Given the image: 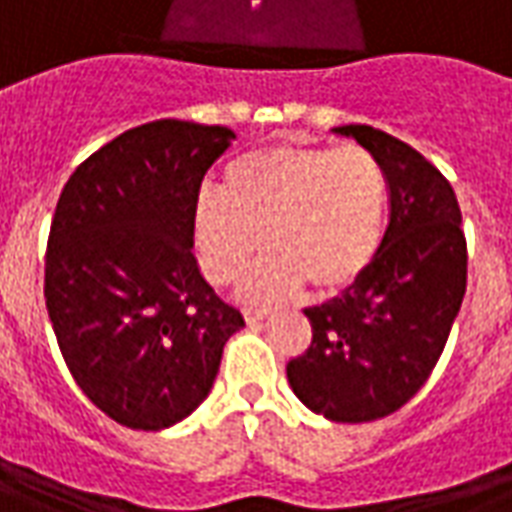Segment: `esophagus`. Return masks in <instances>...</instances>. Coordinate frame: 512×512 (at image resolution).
<instances>
[{
    "instance_id": "obj_1",
    "label": "esophagus",
    "mask_w": 512,
    "mask_h": 512,
    "mask_svg": "<svg viewBox=\"0 0 512 512\" xmlns=\"http://www.w3.org/2000/svg\"><path fill=\"white\" fill-rule=\"evenodd\" d=\"M244 318H246V321H249V324H257V321H263V318H268V310H260V307H246Z\"/></svg>"
}]
</instances>
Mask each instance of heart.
Returning a JSON list of instances; mask_svg holds the SVG:
<instances>
[{
    "label": "heart",
    "instance_id": "b5f03b06",
    "mask_svg": "<svg viewBox=\"0 0 512 512\" xmlns=\"http://www.w3.org/2000/svg\"><path fill=\"white\" fill-rule=\"evenodd\" d=\"M388 180L363 146H266L232 160L224 191L202 188L194 235L207 280L241 282L252 302L288 299L307 282L318 293L355 285L380 252Z\"/></svg>",
    "mask_w": 512,
    "mask_h": 512
}]
</instances>
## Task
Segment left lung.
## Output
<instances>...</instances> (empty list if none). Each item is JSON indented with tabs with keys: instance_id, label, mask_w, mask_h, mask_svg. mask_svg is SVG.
I'll return each mask as SVG.
<instances>
[{
	"instance_id": "obj_1",
	"label": "left lung",
	"mask_w": 512,
	"mask_h": 512,
	"mask_svg": "<svg viewBox=\"0 0 512 512\" xmlns=\"http://www.w3.org/2000/svg\"><path fill=\"white\" fill-rule=\"evenodd\" d=\"M332 132L380 160L391 221L366 274L305 310L313 343L288 382L318 416L360 424L396 413L432 374L466 293V235L452 185L413 146L368 124Z\"/></svg>"
}]
</instances>
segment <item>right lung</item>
Instances as JSON below:
<instances>
[{
  "label": "right lung",
  "mask_w": 512,
  "mask_h": 512,
  "mask_svg": "<svg viewBox=\"0 0 512 512\" xmlns=\"http://www.w3.org/2000/svg\"><path fill=\"white\" fill-rule=\"evenodd\" d=\"M235 132L160 119L71 174L46 246V310L71 377L102 413L157 432L191 416L244 316L194 257V202Z\"/></svg>",
  "instance_id": "right-lung-1"
}]
</instances>
